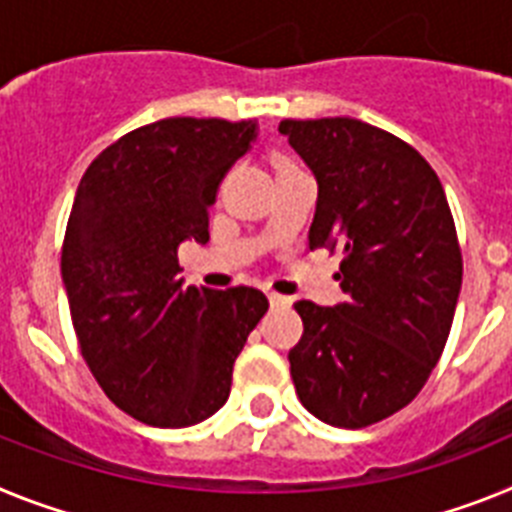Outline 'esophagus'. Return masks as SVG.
Returning a JSON list of instances; mask_svg holds the SVG:
<instances>
[{
  "instance_id": "1",
  "label": "esophagus",
  "mask_w": 512,
  "mask_h": 512,
  "mask_svg": "<svg viewBox=\"0 0 512 512\" xmlns=\"http://www.w3.org/2000/svg\"><path fill=\"white\" fill-rule=\"evenodd\" d=\"M270 299V306H288L291 304V299H286V296H281V293H268Z\"/></svg>"
}]
</instances>
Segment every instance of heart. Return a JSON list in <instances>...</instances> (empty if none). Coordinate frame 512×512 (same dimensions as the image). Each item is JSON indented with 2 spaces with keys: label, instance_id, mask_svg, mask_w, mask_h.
Segmentation results:
<instances>
[{
  "label": "heart",
  "instance_id": "1",
  "mask_svg": "<svg viewBox=\"0 0 512 512\" xmlns=\"http://www.w3.org/2000/svg\"><path fill=\"white\" fill-rule=\"evenodd\" d=\"M281 164H291V162H281ZM281 164H278V167H281Z\"/></svg>",
  "mask_w": 512,
  "mask_h": 512
}]
</instances>
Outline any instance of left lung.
I'll use <instances>...</instances> for the list:
<instances>
[{
    "instance_id": "left-lung-1",
    "label": "left lung",
    "mask_w": 512,
    "mask_h": 512,
    "mask_svg": "<svg viewBox=\"0 0 512 512\" xmlns=\"http://www.w3.org/2000/svg\"><path fill=\"white\" fill-rule=\"evenodd\" d=\"M319 185L309 250L340 252L345 301H296L288 353L301 404L335 428H366L420 394L446 348L461 250L446 193L420 151L355 118L281 121Z\"/></svg>"
}]
</instances>
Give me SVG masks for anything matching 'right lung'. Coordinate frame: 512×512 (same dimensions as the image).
I'll use <instances>...</instances> for the list:
<instances>
[{
    "instance_id": "add662e5",
    "label": "right lung",
    "mask_w": 512,
    "mask_h": 512,
    "mask_svg": "<svg viewBox=\"0 0 512 512\" xmlns=\"http://www.w3.org/2000/svg\"><path fill=\"white\" fill-rule=\"evenodd\" d=\"M255 136V121L164 118L110 144L79 182L61 250L71 322L110 402L154 428L224 407L234 361L268 311L257 288L177 278V247L208 242V208Z\"/></svg>"
}]
</instances>
